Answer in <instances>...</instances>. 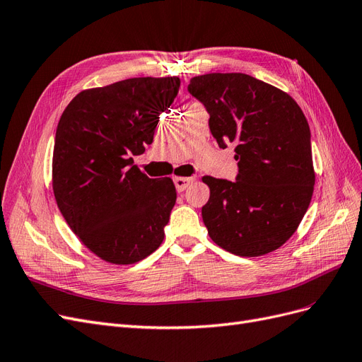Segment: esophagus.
Masks as SVG:
<instances>
[{"instance_id": "esophagus-1", "label": "esophagus", "mask_w": 362, "mask_h": 362, "mask_svg": "<svg viewBox=\"0 0 362 362\" xmlns=\"http://www.w3.org/2000/svg\"><path fill=\"white\" fill-rule=\"evenodd\" d=\"M192 182V177H174V186H176L177 192H183Z\"/></svg>"}]
</instances>
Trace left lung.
Returning <instances> with one entry per match:
<instances>
[{"instance_id": "1", "label": "left lung", "mask_w": 362, "mask_h": 362, "mask_svg": "<svg viewBox=\"0 0 362 362\" xmlns=\"http://www.w3.org/2000/svg\"><path fill=\"white\" fill-rule=\"evenodd\" d=\"M191 95L209 114L221 148L235 143L236 180L203 177L209 236L240 257L271 252L295 233L314 186L310 126L287 93L245 74L194 76Z\"/></svg>"}]
</instances>
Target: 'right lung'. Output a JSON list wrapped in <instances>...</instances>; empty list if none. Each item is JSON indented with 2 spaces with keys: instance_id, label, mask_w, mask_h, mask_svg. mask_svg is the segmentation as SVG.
<instances>
[{
  "instance_id": "1",
  "label": "right lung",
  "mask_w": 362,
  "mask_h": 362,
  "mask_svg": "<svg viewBox=\"0 0 362 362\" xmlns=\"http://www.w3.org/2000/svg\"><path fill=\"white\" fill-rule=\"evenodd\" d=\"M179 78H131L81 91L55 132L52 188L66 223L100 259L132 264L164 240L176 204L170 177L150 179L134 158L153 143Z\"/></svg>"
}]
</instances>
